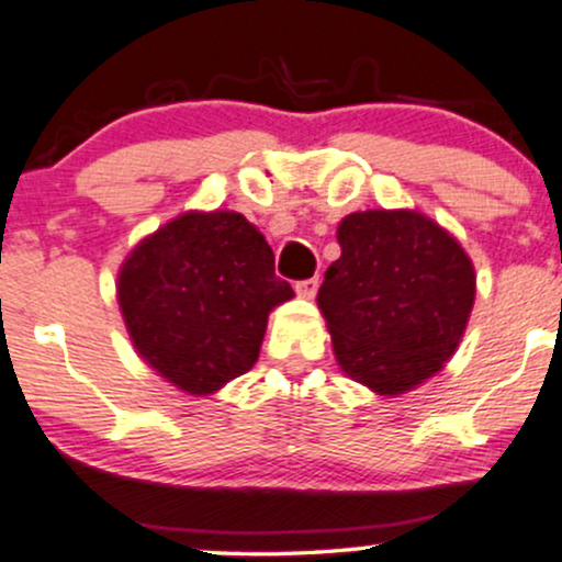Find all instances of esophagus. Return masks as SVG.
Listing matches in <instances>:
<instances>
[{
  "label": "esophagus",
  "mask_w": 562,
  "mask_h": 562,
  "mask_svg": "<svg viewBox=\"0 0 562 562\" xmlns=\"http://www.w3.org/2000/svg\"><path fill=\"white\" fill-rule=\"evenodd\" d=\"M317 288H319L317 277H312V280H301V282H295V293H299L301 299H306V301H312L314 295H317Z\"/></svg>",
  "instance_id": "esophagus-1"
}]
</instances>
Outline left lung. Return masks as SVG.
I'll list each match as a JSON object with an SVG mask.
<instances>
[{"label":"left lung","instance_id":"left-lung-1","mask_svg":"<svg viewBox=\"0 0 562 562\" xmlns=\"http://www.w3.org/2000/svg\"><path fill=\"white\" fill-rule=\"evenodd\" d=\"M336 237L341 256L317 306L338 368L381 397L413 392L459 349L477 291L472 258L408 207L349 213Z\"/></svg>","mask_w":562,"mask_h":562}]
</instances>
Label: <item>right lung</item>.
Returning a JSON list of instances; mask_svg holds the SVG:
<instances>
[{
    "label": "right lung",
    "instance_id": "obj_1",
    "mask_svg": "<svg viewBox=\"0 0 562 562\" xmlns=\"http://www.w3.org/2000/svg\"><path fill=\"white\" fill-rule=\"evenodd\" d=\"M267 237L234 211H187L140 239L116 301L140 360L176 390L207 397L250 371L269 312L293 299Z\"/></svg>",
    "mask_w": 562,
    "mask_h": 562
}]
</instances>
